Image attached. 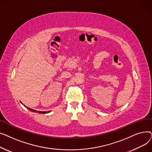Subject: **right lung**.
<instances>
[{
	"instance_id": "right-lung-1",
	"label": "right lung",
	"mask_w": 152,
	"mask_h": 152,
	"mask_svg": "<svg viewBox=\"0 0 152 152\" xmlns=\"http://www.w3.org/2000/svg\"><path fill=\"white\" fill-rule=\"evenodd\" d=\"M29 110H30L31 111H34V112H36V113H37V112H38L39 113H48V112H50V111H36V110H33V109H31V108H28Z\"/></svg>"
}]
</instances>
